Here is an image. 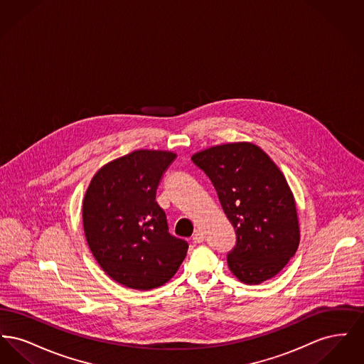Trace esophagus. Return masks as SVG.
<instances>
[{"mask_svg": "<svg viewBox=\"0 0 364 364\" xmlns=\"http://www.w3.org/2000/svg\"><path fill=\"white\" fill-rule=\"evenodd\" d=\"M203 240H205V236L200 232H195V235L192 236V242H195V244H199V242H202Z\"/></svg>", "mask_w": 364, "mask_h": 364, "instance_id": "obj_1", "label": "esophagus"}]
</instances>
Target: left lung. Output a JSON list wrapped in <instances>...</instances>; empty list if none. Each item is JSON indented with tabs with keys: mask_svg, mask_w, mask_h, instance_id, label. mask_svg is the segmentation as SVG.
<instances>
[{
	"mask_svg": "<svg viewBox=\"0 0 364 364\" xmlns=\"http://www.w3.org/2000/svg\"><path fill=\"white\" fill-rule=\"evenodd\" d=\"M191 159L208 174L235 228L230 272L248 285L277 276L300 242L294 193L277 165L248 141L214 146Z\"/></svg>",
	"mask_w": 364,
	"mask_h": 364,
	"instance_id": "obj_1",
	"label": "left lung"
}]
</instances>
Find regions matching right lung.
<instances>
[{"instance_id": "1", "label": "right lung", "mask_w": 364, "mask_h": 364, "mask_svg": "<svg viewBox=\"0 0 364 364\" xmlns=\"http://www.w3.org/2000/svg\"><path fill=\"white\" fill-rule=\"evenodd\" d=\"M176 158L161 150H136L102 166L83 200L88 247L105 273L131 289L149 291L173 277L188 242L168 230L156 202L161 178Z\"/></svg>"}]
</instances>
